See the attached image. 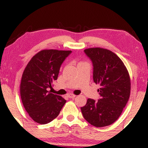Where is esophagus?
<instances>
[{
	"instance_id": "1",
	"label": "esophagus",
	"mask_w": 148,
	"mask_h": 148,
	"mask_svg": "<svg viewBox=\"0 0 148 148\" xmlns=\"http://www.w3.org/2000/svg\"><path fill=\"white\" fill-rule=\"evenodd\" d=\"M67 96H68V98H71V99H73V98H75V95H74V94H68L67 95Z\"/></svg>"
}]
</instances>
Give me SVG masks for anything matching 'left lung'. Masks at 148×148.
Returning a JSON list of instances; mask_svg holds the SVG:
<instances>
[{"instance_id": "left-lung-1", "label": "left lung", "mask_w": 148, "mask_h": 148, "mask_svg": "<svg viewBox=\"0 0 148 148\" xmlns=\"http://www.w3.org/2000/svg\"><path fill=\"white\" fill-rule=\"evenodd\" d=\"M93 65V79L100 86L98 101L88 98L81 108L84 119L93 126L102 127L114 123L130 96L129 75L121 58L110 50L101 48L84 50Z\"/></svg>"}]
</instances>
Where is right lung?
I'll return each instance as SVG.
<instances>
[{"label": "right lung", "mask_w": 148, "mask_h": 148, "mask_svg": "<svg viewBox=\"0 0 148 148\" xmlns=\"http://www.w3.org/2000/svg\"><path fill=\"white\" fill-rule=\"evenodd\" d=\"M71 50H43L34 56L22 75L20 94L24 108L36 123L47 124L56 118L66 100L48 92Z\"/></svg>", "instance_id": "right-lung-1"}]
</instances>
